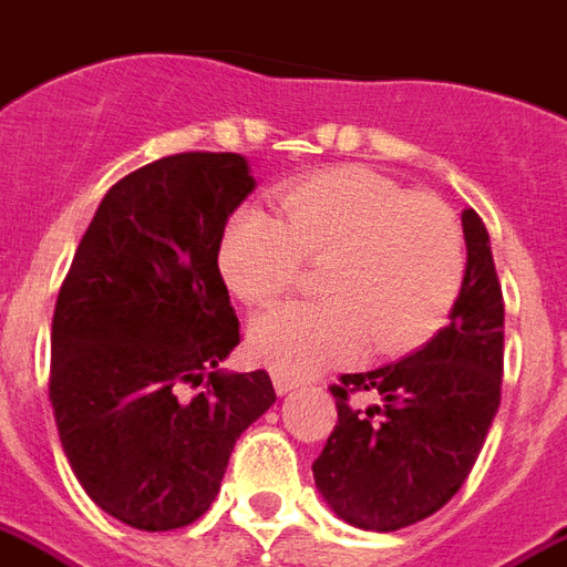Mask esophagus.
Segmentation results:
<instances>
[{
  "label": "esophagus",
  "instance_id": "1",
  "mask_svg": "<svg viewBox=\"0 0 567 567\" xmlns=\"http://www.w3.org/2000/svg\"><path fill=\"white\" fill-rule=\"evenodd\" d=\"M274 388L279 395L291 393V390L299 388V379H293V375H285V372H274Z\"/></svg>",
  "mask_w": 567,
  "mask_h": 567
}]
</instances>
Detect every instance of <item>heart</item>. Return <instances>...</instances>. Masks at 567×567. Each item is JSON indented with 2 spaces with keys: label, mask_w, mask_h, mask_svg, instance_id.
<instances>
[{
  "label": "heart",
  "mask_w": 567,
  "mask_h": 567,
  "mask_svg": "<svg viewBox=\"0 0 567 567\" xmlns=\"http://www.w3.org/2000/svg\"><path fill=\"white\" fill-rule=\"evenodd\" d=\"M323 261V299L288 302L250 326L256 361L285 375L352 361L363 349L402 352L431 338L457 302L466 244L454 212L370 168H329L293 183L282 218L238 209L218 247L241 302L270 306Z\"/></svg>",
  "instance_id": "obj_1"
}]
</instances>
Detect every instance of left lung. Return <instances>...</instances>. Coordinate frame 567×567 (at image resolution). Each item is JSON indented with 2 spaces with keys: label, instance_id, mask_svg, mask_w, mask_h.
Wrapping results in <instances>:
<instances>
[{
  "label": "left lung",
  "instance_id": "left-lung-1",
  "mask_svg": "<svg viewBox=\"0 0 567 567\" xmlns=\"http://www.w3.org/2000/svg\"><path fill=\"white\" fill-rule=\"evenodd\" d=\"M463 236L466 276L451 323L411 358L329 388L338 425L311 468L326 504L361 530H402L443 509L498 413L504 293L475 209H463Z\"/></svg>",
  "mask_w": 567,
  "mask_h": 567
}]
</instances>
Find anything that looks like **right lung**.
<instances>
[{
  "label": "right lung",
  "instance_id": "add662e5",
  "mask_svg": "<svg viewBox=\"0 0 567 567\" xmlns=\"http://www.w3.org/2000/svg\"><path fill=\"white\" fill-rule=\"evenodd\" d=\"M252 188L238 154L142 165L104 195L60 285V445L86 495L136 530L197 522L236 440L276 402L265 370H218L241 340L218 247Z\"/></svg>",
  "mask_w": 567,
  "mask_h": 567
}]
</instances>
